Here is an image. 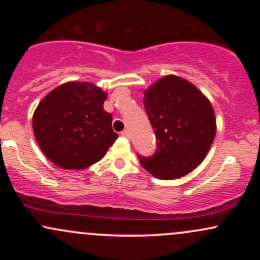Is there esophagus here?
I'll return each mask as SVG.
<instances>
[{
    "label": "esophagus",
    "instance_id": "esophagus-1",
    "mask_svg": "<svg viewBox=\"0 0 260 260\" xmlns=\"http://www.w3.org/2000/svg\"><path fill=\"white\" fill-rule=\"evenodd\" d=\"M121 136L124 137V138H129L131 134H129V132H128V131H123V132H121Z\"/></svg>",
    "mask_w": 260,
    "mask_h": 260
}]
</instances>
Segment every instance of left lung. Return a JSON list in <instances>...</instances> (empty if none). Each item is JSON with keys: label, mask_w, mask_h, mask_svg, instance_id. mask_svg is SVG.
I'll return each mask as SVG.
<instances>
[{"label": "left lung", "mask_w": 260, "mask_h": 260, "mask_svg": "<svg viewBox=\"0 0 260 260\" xmlns=\"http://www.w3.org/2000/svg\"><path fill=\"white\" fill-rule=\"evenodd\" d=\"M144 106L156 136V153L140 165L160 180L189 174L207 156L216 134L210 101L194 84L169 74L144 91Z\"/></svg>", "instance_id": "8db88e82"}]
</instances>
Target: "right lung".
<instances>
[{"mask_svg": "<svg viewBox=\"0 0 260 260\" xmlns=\"http://www.w3.org/2000/svg\"><path fill=\"white\" fill-rule=\"evenodd\" d=\"M107 94L88 82H68L51 90L32 115V131L43 153L66 170H83L105 156L117 139Z\"/></svg>", "mask_w": 260, "mask_h": 260, "instance_id": "right-lung-1", "label": "right lung"}]
</instances>
